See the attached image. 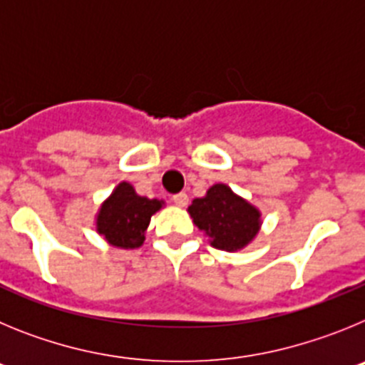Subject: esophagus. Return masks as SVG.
I'll return each instance as SVG.
<instances>
[{
    "label": "esophagus",
    "instance_id": "obj_1",
    "mask_svg": "<svg viewBox=\"0 0 365 365\" xmlns=\"http://www.w3.org/2000/svg\"><path fill=\"white\" fill-rule=\"evenodd\" d=\"M172 201L175 202L177 206H186L188 205V195H186L185 192H180V193H175L172 197Z\"/></svg>",
    "mask_w": 365,
    "mask_h": 365
}]
</instances>
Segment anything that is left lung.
I'll return each mask as SVG.
<instances>
[{
	"label": "left lung",
	"mask_w": 365,
	"mask_h": 365,
	"mask_svg": "<svg viewBox=\"0 0 365 365\" xmlns=\"http://www.w3.org/2000/svg\"><path fill=\"white\" fill-rule=\"evenodd\" d=\"M188 212L219 250H240L259 230V212L225 185L212 186L205 197L192 202Z\"/></svg>",
	"instance_id": "obj_1"
}]
</instances>
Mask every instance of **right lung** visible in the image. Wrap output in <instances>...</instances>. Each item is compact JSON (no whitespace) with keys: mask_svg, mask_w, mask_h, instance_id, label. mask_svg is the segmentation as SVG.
I'll list each match as a JSON object with an SVG mask.
<instances>
[{"mask_svg":"<svg viewBox=\"0 0 365 365\" xmlns=\"http://www.w3.org/2000/svg\"><path fill=\"white\" fill-rule=\"evenodd\" d=\"M163 206V201L137 195L133 186L120 182L111 197L100 208L96 228L115 247L135 248L144 241L150 219Z\"/></svg>","mask_w":365,"mask_h":365,"instance_id":"obj_1","label":"right lung"}]
</instances>
